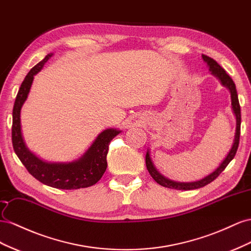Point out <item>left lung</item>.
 I'll return each mask as SVG.
<instances>
[{
    "label": "left lung",
    "instance_id": "1",
    "mask_svg": "<svg viewBox=\"0 0 251 251\" xmlns=\"http://www.w3.org/2000/svg\"><path fill=\"white\" fill-rule=\"evenodd\" d=\"M203 60L207 63V65L209 67V70L211 71V74L217 76L221 84L225 86L226 88L229 89L230 91V97H231V107L233 113L235 116V119H237V128H235V133H234V140L232 143V147L231 149L229 150L228 154L226 155L225 159L223 160L220 164V166L211 173L210 175H208L207 176H205L204 178L200 181H196V182H188V183H184V182H176V181H171L169 178L165 177L164 176H162L159 171L156 170V168L154 167L153 163L151 161V157H150V153L149 150H147L146 152V167L147 170L149 171L150 176H152L153 180L164 187L167 188H171V189H176V190H192V189H198L206 186L207 184L211 183L213 180L220 176V174L223 171L229 163L231 162V160L234 157L235 153H237V150L239 147V142H240V130H241V107H240V103H239V98H238V94H237V89H235V84L232 81V78L227 75L226 71L222 68L219 64L217 63V61H214L213 59H211L210 56H207L205 54H202Z\"/></svg>",
    "mask_w": 251,
    "mask_h": 251
}]
</instances>
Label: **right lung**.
I'll return each instance as SVG.
<instances>
[{
    "instance_id": "obj_1",
    "label": "right lung",
    "mask_w": 251,
    "mask_h": 251,
    "mask_svg": "<svg viewBox=\"0 0 251 251\" xmlns=\"http://www.w3.org/2000/svg\"><path fill=\"white\" fill-rule=\"evenodd\" d=\"M52 54H47L32 67L21 84L12 110V145L14 152L28 173L41 183L59 189L86 188L99 182L104 175L107 168L106 156L108 153L109 143L121 130L112 128L104 130L98 135L87 151L74 162L48 163L39 159L27 148L21 129V109L30 91L33 76L41 71Z\"/></svg>"
}]
</instances>
